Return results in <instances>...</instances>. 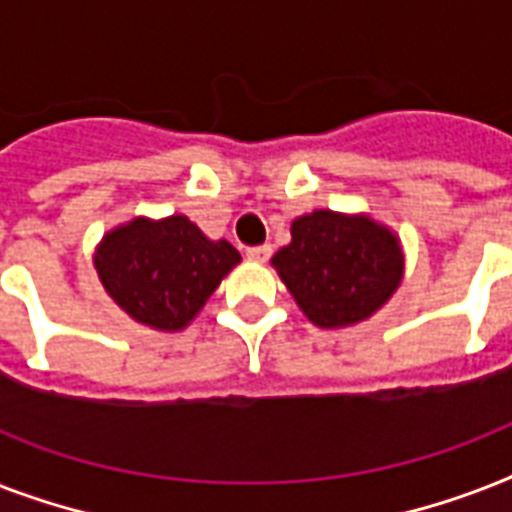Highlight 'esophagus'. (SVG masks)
Returning a JSON list of instances; mask_svg holds the SVG:
<instances>
[{"label": "esophagus", "mask_w": 512, "mask_h": 512, "mask_svg": "<svg viewBox=\"0 0 512 512\" xmlns=\"http://www.w3.org/2000/svg\"><path fill=\"white\" fill-rule=\"evenodd\" d=\"M271 244H263V247H252V249H247V257L249 260H255V263H265V260H268V257H271Z\"/></svg>", "instance_id": "obj_1"}]
</instances>
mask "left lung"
<instances>
[{
	"instance_id": "8db88e82",
	"label": "left lung",
	"mask_w": 512,
	"mask_h": 512,
	"mask_svg": "<svg viewBox=\"0 0 512 512\" xmlns=\"http://www.w3.org/2000/svg\"><path fill=\"white\" fill-rule=\"evenodd\" d=\"M273 268L300 311L324 329L350 327L388 303L401 284L398 236L366 215L316 209L292 223Z\"/></svg>"
}]
</instances>
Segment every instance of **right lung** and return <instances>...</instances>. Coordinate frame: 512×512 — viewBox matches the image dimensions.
<instances>
[{
  "label": "right lung",
  "instance_id": "obj_1",
  "mask_svg": "<svg viewBox=\"0 0 512 512\" xmlns=\"http://www.w3.org/2000/svg\"><path fill=\"white\" fill-rule=\"evenodd\" d=\"M241 255L212 241L185 215L135 217L108 231L95 252V271L108 297L130 319L177 332L204 308Z\"/></svg>",
  "mask_w": 512,
  "mask_h": 512
}]
</instances>
